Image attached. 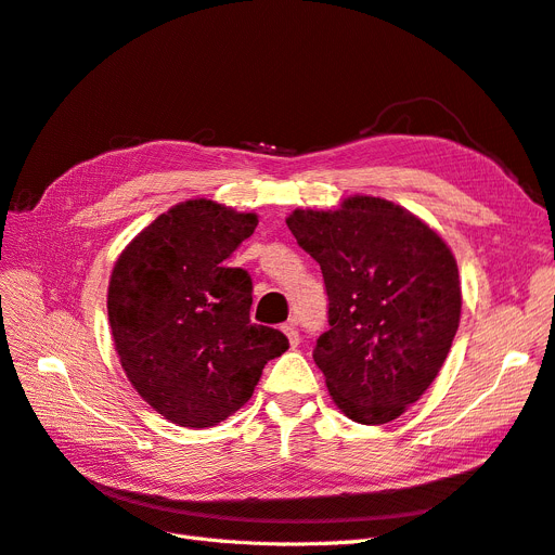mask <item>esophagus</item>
Returning <instances> with one entry per match:
<instances>
[{
    "label": "esophagus",
    "instance_id": "1",
    "mask_svg": "<svg viewBox=\"0 0 555 555\" xmlns=\"http://www.w3.org/2000/svg\"><path fill=\"white\" fill-rule=\"evenodd\" d=\"M282 331H284V335H287V338H289L292 347H296V345H298V328H296V319H292V322L284 324V326H282Z\"/></svg>",
    "mask_w": 555,
    "mask_h": 555
}]
</instances>
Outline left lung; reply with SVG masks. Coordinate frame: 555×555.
Listing matches in <instances>:
<instances>
[{"label":"left lung","instance_id":"left-lung-1","mask_svg":"<svg viewBox=\"0 0 555 555\" xmlns=\"http://www.w3.org/2000/svg\"><path fill=\"white\" fill-rule=\"evenodd\" d=\"M287 227L326 284L331 328L312 357L328 393L351 422H393L438 377L459 331L456 259L428 224L377 196L294 210Z\"/></svg>","mask_w":555,"mask_h":555}]
</instances>
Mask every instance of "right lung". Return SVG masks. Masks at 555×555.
<instances>
[{"instance_id":"add662e5","label":"right lung","mask_w":555,"mask_h":555,"mask_svg":"<svg viewBox=\"0 0 555 555\" xmlns=\"http://www.w3.org/2000/svg\"><path fill=\"white\" fill-rule=\"evenodd\" d=\"M255 212L192 198L133 238L108 282L115 351L150 408L184 428L224 422L255 393L287 335L251 324V278L224 261L257 229Z\"/></svg>"}]
</instances>
